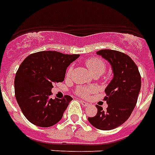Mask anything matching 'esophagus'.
Returning a JSON list of instances; mask_svg holds the SVG:
<instances>
[{"mask_svg": "<svg viewBox=\"0 0 155 155\" xmlns=\"http://www.w3.org/2000/svg\"><path fill=\"white\" fill-rule=\"evenodd\" d=\"M80 102H81V104H82L83 106H84V107H86V106H88V105H89V104H88L87 102H85V101H81Z\"/></svg>", "mask_w": 155, "mask_h": 155, "instance_id": "esophagus-1", "label": "esophagus"}]
</instances>
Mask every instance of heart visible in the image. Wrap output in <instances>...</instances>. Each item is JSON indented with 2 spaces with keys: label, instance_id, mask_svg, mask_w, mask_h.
<instances>
[{
  "label": "heart",
  "instance_id": "1",
  "mask_svg": "<svg viewBox=\"0 0 155 155\" xmlns=\"http://www.w3.org/2000/svg\"><path fill=\"white\" fill-rule=\"evenodd\" d=\"M85 65L93 75L95 74H101L104 73L106 69V65L104 64V62L101 59L97 57H91L87 59L85 61ZM72 68L70 67L67 71V75L71 74ZM94 91L93 88H86V87H79L77 89V93L81 96H87L88 94H90Z\"/></svg>",
  "mask_w": 155,
  "mask_h": 155
}]
</instances>
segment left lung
I'll use <instances>...</instances> for the list:
<instances>
[{
	"label": "left lung",
	"instance_id": "1",
	"mask_svg": "<svg viewBox=\"0 0 155 155\" xmlns=\"http://www.w3.org/2000/svg\"><path fill=\"white\" fill-rule=\"evenodd\" d=\"M96 54L107 61L114 76L105 88L107 110L99 105L97 114L89 122L101 130H114L126 121L137 103L141 88V76L133 60L127 54L112 50H101Z\"/></svg>",
	"mask_w": 155,
	"mask_h": 155
}]
</instances>
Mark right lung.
Wrapping results in <instances>:
<instances>
[{
	"label": "right lung",
	"mask_w": 155,
	"mask_h": 155,
	"mask_svg": "<svg viewBox=\"0 0 155 155\" xmlns=\"http://www.w3.org/2000/svg\"><path fill=\"white\" fill-rule=\"evenodd\" d=\"M79 54H64L57 51H41L23 61L15 78V94L22 113L40 127H51L62 119L73 99L51 97L53 84L64 81L66 69Z\"/></svg>",
	"instance_id": "obj_1"
}]
</instances>
